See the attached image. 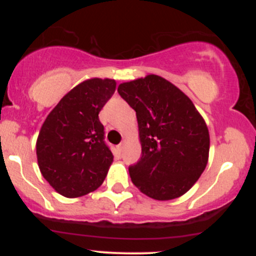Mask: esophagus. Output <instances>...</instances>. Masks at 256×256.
<instances>
[{"label": "esophagus", "mask_w": 256, "mask_h": 256, "mask_svg": "<svg viewBox=\"0 0 256 256\" xmlns=\"http://www.w3.org/2000/svg\"><path fill=\"white\" fill-rule=\"evenodd\" d=\"M116 149H118L119 152H122V149H124V143H120V144L116 146Z\"/></svg>", "instance_id": "34e87169"}]
</instances>
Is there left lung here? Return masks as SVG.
Segmentation results:
<instances>
[{
	"instance_id": "8db88e82",
	"label": "left lung",
	"mask_w": 256,
	"mask_h": 256,
	"mask_svg": "<svg viewBox=\"0 0 256 256\" xmlns=\"http://www.w3.org/2000/svg\"><path fill=\"white\" fill-rule=\"evenodd\" d=\"M118 92L136 110L142 155L128 167L138 189L168 201L192 189L204 171L210 132L192 101L156 74L122 83Z\"/></svg>"
}]
</instances>
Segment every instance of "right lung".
Here are the masks:
<instances>
[{"label": "right lung", "mask_w": 256, "mask_h": 256, "mask_svg": "<svg viewBox=\"0 0 256 256\" xmlns=\"http://www.w3.org/2000/svg\"><path fill=\"white\" fill-rule=\"evenodd\" d=\"M114 79L91 78L67 92L44 120L36 143L40 173L64 198L104 183L113 162L98 113L116 91Z\"/></svg>", "instance_id": "add662e5"}]
</instances>
